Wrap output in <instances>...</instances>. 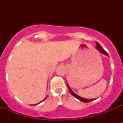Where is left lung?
<instances>
[{"label":"left lung","mask_w":123,"mask_h":123,"mask_svg":"<svg viewBox=\"0 0 123 123\" xmlns=\"http://www.w3.org/2000/svg\"><path fill=\"white\" fill-rule=\"evenodd\" d=\"M96 48H97V50H98L99 52H101L102 54H104V55H107V56H108V57H109L108 53H107V52H106V51H105V50H104L103 48H102V47H101V45H100V44H99V43L97 42V41H96ZM67 86H68V89H69V92H70V93H71V94L73 96H75L76 98H77V99H79L80 101H82V102L88 103V102H90V101H93V100H94V99H86V98H84L80 97V96H78L77 94H76L75 92H73V91L71 89V88L69 87V85L68 84V83H67Z\"/></svg>","instance_id":"left-lung-1"}]
</instances>
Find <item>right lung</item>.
Here are the masks:
<instances>
[{"label": "right lung", "mask_w": 123, "mask_h": 123, "mask_svg": "<svg viewBox=\"0 0 123 123\" xmlns=\"http://www.w3.org/2000/svg\"><path fill=\"white\" fill-rule=\"evenodd\" d=\"M46 98H44V99H43V101H44V99H46ZM41 101V102H42V101ZM41 102H40V103H41ZM36 105H37V104H36Z\"/></svg>", "instance_id": "1"}]
</instances>
